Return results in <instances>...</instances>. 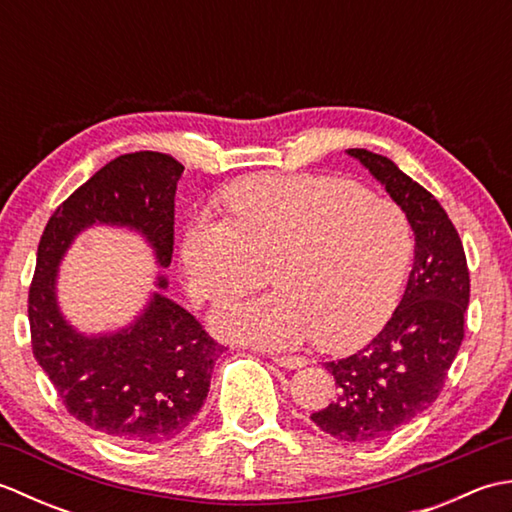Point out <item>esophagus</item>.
Masks as SVG:
<instances>
[{
    "label": "esophagus",
    "instance_id": "34e87169",
    "mask_svg": "<svg viewBox=\"0 0 512 512\" xmlns=\"http://www.w3.org/2000/svg\"><path fill=\"white\" fill-rule=\"evenodd\" d=\"M273 361L279 367H286V369H299V367L308 365V358H303V356H273Z\"/></svg>",
    "mask_w": 512,
    "mask_h": 512
}]
</instances>
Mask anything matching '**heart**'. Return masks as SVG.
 I'll list each match as a JSON object with an SVG mask.
<instances>
[{
    "label": "heart",
    "mask_w": 512,
    "mask_h": 512,
    "mask_svg": "<svg viewBox=\"0 0 512 512\" xmlns=\"http://www.w3.org/2000/svg\"><path fill=\"white\" fill-rule=\"evenodd\" d=\"M231 222L198 217L184 235L182 270L198 301H226L209 317L222 339L288 350L317 336L325 350L367 343L396 312L413 257L400 206L352 182L259 176L226 195Z\"/></svg>",
    "instance_id": "obj_1"
}]
</instances>
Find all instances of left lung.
Wrapping results in <instances>:
<instances>
[{
	"label": "left lung",
	"instance_id": "1",
	"mask_svg": "<svg viewBox=\"0 0 512 512\" xmlns=\"http://www.w3.org/2000/svg\"><path fill=\"white\" fill-rule=\"evenodd\" d=\"M407 215L416 250L407 290L369 345L325 363L336 400L312 422L343 442L387 438L436 402L464 339L469 268L460 235L433 195L396 162L367 149H347Z\"/></svg>",
	"mask_w": 512,
	"mask_h": 512
}]
</instances>
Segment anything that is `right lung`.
I'll return each instance as SVG.
<instances>
[{"instance_id": "right-lung-1", "label": "right lung", "mask_w": 512, "mask_h": 512, "mask_svg": "<svg viewBox=\"0 0 512 512\" xmlns=\"http://www.w3.org/2000/svg\"><path fill=\"white\" fill-rule=\"evenodd\" d=\"M184 167L158 151L107 162L65 200L41 235L28 295L32 354L76 420L123 444L178 438L202 409L222 345L165 290V275L132 321L110 332L74 328L59 303V268L94 226L145 239L156 266L171 264L173 198Z\"/></svg>"}]
</instances>
